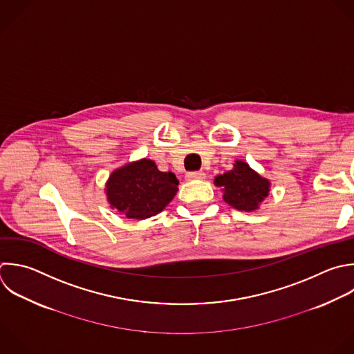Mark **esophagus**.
<instances>
[{
  "mask_svg": "<svg viewBox=\"0 0 354 354\" xmlns=\"http://www.w3.org/2000/svg\"><path fill=\"white\" fill-rule=\"evenodd\" d=\"M206 174L203 171H191L187 174V180H205Z\"/></svg>",
  "mask_w": 354,
  "mask_h": 354,
  "instance_id": "34e87169",
  "label": "esophagus"
}]
</instances>
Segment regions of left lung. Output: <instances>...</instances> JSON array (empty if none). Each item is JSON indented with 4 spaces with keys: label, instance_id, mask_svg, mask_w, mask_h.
<instances>
[{
    "label": "left lung",
    "instance_id": "obj_1",
    "mask_svg": "<svg viewBox=\"0 0 354 354\" xmlns=\"http://www.w3.org/2000/svg\"><path fill=\"white\" fill-rule=\"evenodd\" d=\"M214 185L223 191V199L239 212H254L268 196L271 183L254 171L246 162L235 160L232 170L214 177Z\"/></svg>",
    "mask_w": 354,
    "mask_h": 354
}]
</instances>
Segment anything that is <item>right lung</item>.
I'll list each match as a JSON object with an SVG mask.
<instances>
[{
	"label": "right lung",
	"instance_id": "right-lung-1",
	"mask_svg": "<svg viewBox=\"0 0 354 354\" xmlns=\"http://www.w3.org/2000/svg\"><path fill=\"white\" fill-rule=\"evenodd\" d=\"M171 171H160L153 160L140 159L113 170L105 184L106 201L127 218L145 220L160 213L178 191Z\"/></svg>",
	"mask_w": 354,
	"mask_h": 354
}]
</instances>
